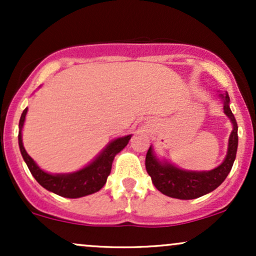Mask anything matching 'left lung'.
Here are the masks:
<instances>
[{
	"label": "left lung",
	"instance_id": "left-lung-1",
	"mask_svg": "<svg viewBox=\"0 0 256 256\" xmlns=\"http://www.w3.org/2000/svg\"><path fill=\"white\" fill-rule=\"evenodd\" d=\"M224 101V113L231 120L234 125L230 138H228V148L225 160L222 165L212 171H184L173 166L172 164L161 162L154 155L152 148L148 149L146 156V168L148 174L152 177V184L164 195L179 200H192L201 198L206 194L213 192L219 186L228 174L230 173L234 161L236 158L237 146H238V134H237V122L230 110V98L228 94H220Z\"/></svg>",
	"mask_w": 256,
	"mask_h": 256
}]
</instances>
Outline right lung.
I'll list each match as a JSON object with an SVG mask.
<instances>
[{"label": "right lung", "instance_id": "1", "mask_svg": "<svg viewBox=\"0 0 256 256\" xmlns=\"http://www.w3.org/2000/svg\"><path fill=\"white\" fill-rule=\"evenodd\" d=\"M26 113H28V108H25L22 116H20L19 136H18L19 148L22 158H24L31 174L34 176L38 183L42 185L44 189L56 194L58 196H62V198H83V196L91 195V194L102 189L110 173L114 156L128 146L132 136V134H128L125 137H120L112 140L92 162L77 172L66 173V174H50V173L44 172L37 166L34 158L26 152L24 144H22V126H24Z\"/></svg>", "mask_w": 256, "mask_h": 256}]
</instances>
